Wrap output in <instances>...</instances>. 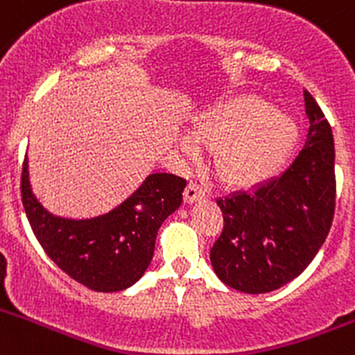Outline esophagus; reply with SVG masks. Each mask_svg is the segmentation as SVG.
Masks as SVG:
<instances>
[{"instance_id":"obj_1","label":"esophagus","mask_w":355,"mask_h":355,"mask_svg":"<svg viewBox=\"0 0 355 355\" xmlns=\"http://www.w3.org/2000/svg\"><path fill=\"white\" fill-rule=\"evenodd\" d=\"M205 194H206L205 189H202L201 185L198 184V182L191 180L187 184V187H185L184 198H185V201H187V202H194V201H198V199L205 198Z\"/></svg>"}]
</instances>
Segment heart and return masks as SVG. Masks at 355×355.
I'll use <instances>...</instances> for the list:
<instances>
[{
	"label": "heart",
	"instance_id": "1",
	"mask_svg": "<svg viewBox=\"0 0 355 355\" xmlns=\"http://www.w3.org/2000/svg\"><path fill=\"white\" fill-rule=\"evenodd\" d=\"M191 139L202 149L215 150L213 166L220 180L253 185L283 164L297 140V125L260 98L241 97L196 123ZM185 150L192 153L189 146Z\"/></svg>",
	"mask_w": 355,
	"mask_h": 355
}]
</instances>
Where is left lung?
<instances>
[{"label": "left lung", "instance_id": "8db88e82", "mask_svg": "<svg viewBox=\"0 0 355 355\" xmlns=\"http://www.w3.org/2000/svg\"><path fill=\"white\" fill-rule=\"evenodd\" d=\"M309 133L304 149L279 177L251 192L216 199L223 229L209 250L227 286L269 293L300 276L324 243L336 201L335 144L324 112L304 88Z\"/></svg>", "mask_w": 355, "mask_h": 355}]
</instances>
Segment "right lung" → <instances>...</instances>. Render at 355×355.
I'll use <instances>...</instances> for the list:
<instances>
[{"instance_id":"obj_1","label":"right lung","mask_w":355,"mask_h":355,"mask_svg":"<svg viewBox=\"0 0 355 355\" xmlns=\"http://www.w3.org/2000/svg\"><path fill=\"white\" fill-rule=\"evenodd\" d=\"M187 180L171 173L147 177L135 194L107 215L69 220L48 213L31 192L27 157L20 192L27 220L44 253L69 277L94 291L132 286L149 267L157 230L182 202Z\"/></svg>"}]
</instances>
